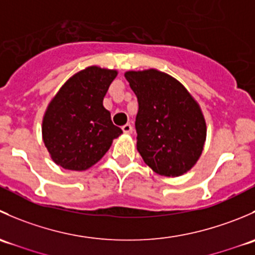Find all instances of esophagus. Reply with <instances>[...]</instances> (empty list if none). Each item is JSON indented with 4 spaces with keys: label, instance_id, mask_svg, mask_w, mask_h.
Wrapping results in <instances>:
<instances>
[{
    "label": "esophagus",
    "instance_id": "obj_1",
    "mask_svg": "<svg viewBox=\"0 0 255 255\" xmlns=\"http://www.w3.org/2000/svg\"><path fill=\"white\" fill-rule=\"evenodd\" d=\"M122 130H123V132H125V133H130V132H132V126H130L129 123H127V125L123 126Z\"/></svg>",
    "mask_w": 255,
    "mask_h": 255
}]
</instances>
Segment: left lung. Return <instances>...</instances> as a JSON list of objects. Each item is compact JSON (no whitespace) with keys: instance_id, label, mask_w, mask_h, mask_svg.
<instances>
[{"instance_id":"8db88e82","label":"left lung","mask_w":255,"mask_h":255,"mask_svg":"<svg viewBox=\"0 0 255 255\" xmlns=\"http://www.w3.org/2000/svg\"><path fill=\"white\" fill-rule=\"evenodd\" d=\"M138 100L137 149L159 175L180 176L196 164L206 140V122L199 104L184 85L149 69L127 71Z\"/></svg>"}]
</instances>
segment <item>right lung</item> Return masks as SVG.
I'll return each mask as SVG.
<instances>
[{
	"label": "right lung",
	"instance_id": "right-lung-1",
	"mask_svg": "<svg viewBox=\"0 0 255 255\" xmlns=\"http://www.w3.org/2000/svg\"><path fill=\"white\" fill-rule=\"evenodd\" d=\"M116 76L117 70L89 66L71 76L49 104L43 118V142L61 168H91L122 133L104 107V97Z\"/></svg>",
	"mask_w": 255,
	"mask_h": 255
}]
</instances>
